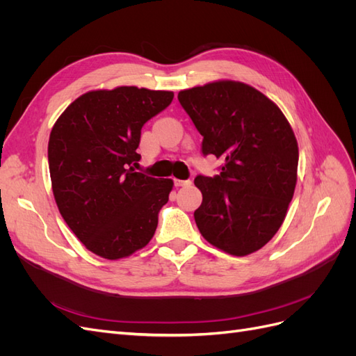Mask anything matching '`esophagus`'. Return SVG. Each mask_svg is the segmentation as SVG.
I'll list each match as a JSON object with an SVG mask.
<instances>
[{"label": "esophagus", "mask_w": 356, "mask_h": 356, "mask_svg": "<svg viewBox=\"0 0 356 356\" xmlns=\"http://www.w3.org/2000/svg\"><path fill=\"white\" fill-rule=\"evenodd\" d=\"M175 187H188L191 184L190 179H174Z\"/></svg>", "instance_id": "obj_1"}]
</instances>
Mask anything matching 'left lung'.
Here are the masks:
<instances>
[{"label": "left lung", "instance_id": "8db88e82", "mask_svg": "<svg viewBox=\"0 0 356 356\" xmlns=\"http://www.w3.org/2000/svg\"><path fill=\"white\" fill-rule=\"evenodd\" d=\"M203 136L202 154L224 163L215 177L197 175L202 236L232 255L263 248L281 227L294 196L298 147L282 111L251 86L215 81L178 93Z\"/></svg>", "mask_w": 356, "mask_h": 356}]
</instances>
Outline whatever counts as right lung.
Returning a JSON list of instances; mask_svg holds the SVG:
<instances>
[{
  "label": "right lung",
  "mask_w": 356,
  "mask_h": 356,
  "mask_svg": "<svg viewBox=\"0 0 356 356\" xmlns=\"http://www.w3.org/2000/svg\"><path fill=\"white\" fill-rule=\"evenodd\" d=\"M174 93L122 86L75 99L49 139L51 188L59 212L89 251L117 260L154 236L174 182L135 172L143 126Z\"/></svg>",
  "instance_id": "1"
}]
</instances>
